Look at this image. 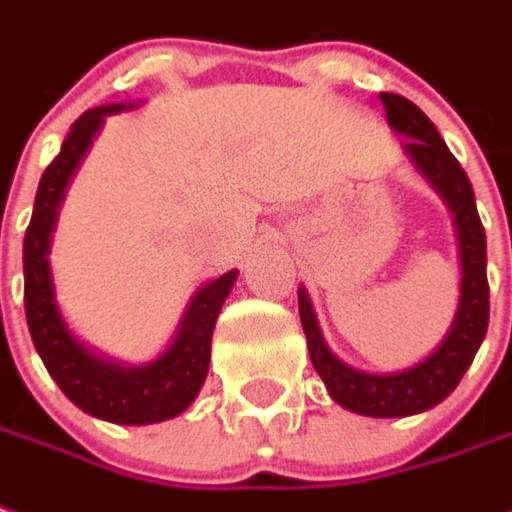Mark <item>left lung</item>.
Returning a JSON list of instances; mask_svg holds the SVG:
<instances>
[{
  "label": "left lung",
  "mask_w": 512,
  "mask_h": 512,
  "mask_svg": "<svg viewBox=\"0 0 512 512\" xmlns=\"http://www.w3.org/2000/svg\"><path fill=\"white\" fill-rule=\"evenodd\" d=\"M380 99L391 130L407 138L402 144L405 155L410 157L418 174L430 182L432 191L446 202L455 221L460 274H463L455 321L443 335V341L424 360H418L416 366L391 374H371L343 363L324 343L316 310L305 288H299V318L307 335V352L313 368L338 405L360 416L402 418L441 405L455 391L460 377L466 374V368L477 355L488 332V277H485L488 255H485V230L477 216L474 188L455 155L449 152V146L443 144L435 124L405 96L380 94Z\"/></svg>",
  "instance_id": "1"
}]
</instances>
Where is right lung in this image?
<instances>
[{"mask_svg":"<svg viewBox=\"0 0 512 512\" xmlns=\"http://www.w3.org/2000/svg\"><path fill=\"white\" fill-rule=\"evenodd\" d=\"M130 107L135 105L116 102L82 113L71 124L60 155L46 166L35 194L30 227L24 235V310L32 343L60 391L88 416L141 427L180 416L194 402L196 393L202 391L210 366L213 327L224 299L238 280V268L205 282L191 296L171 343L149 363L130 366L99 355L69 330L57 307L55 280L49 268L57 210L63 205L71 177L80 169L82 157L88 155L107 116H116Z\"/></svg>","mask_w":512,"mask_h":512,"instance_id":"obj_1","label":"right lung"}]
</instances>
